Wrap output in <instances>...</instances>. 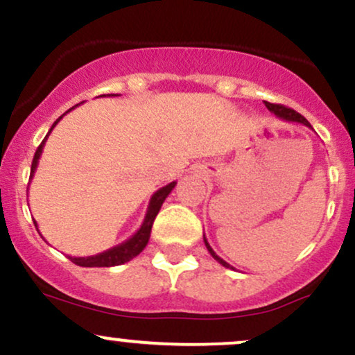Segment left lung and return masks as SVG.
Wrapping results in <instances>:
<instances>
[{"label":"left lung","instance_id":"1","mask_svg":"<svg viewBox=\"0 0 355 355\" xmlns=\"http://www.w3.org/2000/svg\"><path fill=\"white\" fill-rule=\"evenodd\" d=\"M264 104H266V107H268V110H269L270 112H274V114L277 116L279 119L289 121V123H299V124H304V126H307V128H311V129H312V126L309 124V121H307L306 118H304V116L299 114V112H295L294 110H291V107L282 106V104H272V103H268V101H264ZM204 244H206L207 251H209L211 256L214 257V259L218 261L220 266H224V268H227V269H234V268H232L231 264H227L226 261L220 259V257L218 256V254H216L214 251H212V248L209 245V243H207L206 237H204Z\"/></svg>","mask_w":355,"mask_h":355}]
</instances>
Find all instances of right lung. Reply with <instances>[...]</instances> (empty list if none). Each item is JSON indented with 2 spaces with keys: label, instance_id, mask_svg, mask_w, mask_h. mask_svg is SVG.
<instances>
[{
  "label": "right lung",
  "instance_id": "right-lung-1",
  "mask_svg": "<svg viewBox=\"0 0 355 355\" xmlns=\"http://www.w3.org/2000/svg\"><path fill=\"white\" fill-rule=\"evenodd\" d=\"M101 96H119V94H101ZM76 106H78V104H76ZM76 106H73L71 110H74ZM71 110H68L66 112H69ZM66 112H64V114H66ZM64 114H62V116H64ZM62 116H60V118L54 121V124L51 126V129L48 131V135H46L43 143L37 146L35 157H33L31 174H29V179H33V176H35V171L37 168V161H40L41 153H43L44 143H46V139H48L49 132H51L54 126L60 123ZM174 186H176V181L169 182L168 186L161 187V189H157L156 193L153 194L151 201H149L148 211H146L143 224H141V227L137 229V231L131 237H129V239H126L124 243H121L118 245H114V248L107 249V251L96 254V256H87V257H71V256H68L71 262H74L76 266H81V268H112V266H121V264H124V262L135 259L137 254L143 252V249L146 248V245H148L149 236H151V227H153L154 219H156V216L161 209L162 202L166 201V198H168L171 191L174 189ZM35 226L37 229L36 220H35ZM37 232H40V229H37Z\"/></svg>",
  "mask_w": 355,
  "mask_h": 355
}]
</instances>
